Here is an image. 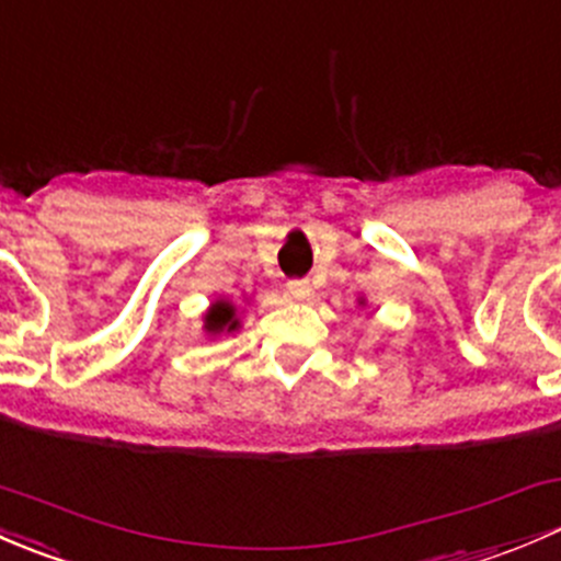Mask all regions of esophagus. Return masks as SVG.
<instances>
[{"label":"esophagus","mask_w":561,"mask_h":561,"mask_svg":"<svg viewBox=\"0 0 561 561\" xmlns=\"http://www.w3.org/2000/svg\"><path fill=\"white\" fill-rule=\"evenodd\" d=\"M287 293H290L296 301H309V296H312V285H309V279H293L287 282Z\"/></svg>","instance_id":"esophagus-1"}]
</instances>
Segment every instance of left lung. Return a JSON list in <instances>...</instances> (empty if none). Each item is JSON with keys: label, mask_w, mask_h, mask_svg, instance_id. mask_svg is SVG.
<instances>
[{"label": "left lung", "mask_w": 561, "mask_h": 561, "mask_svg": "<svg viewBox=\"0 0 561 561\" xmlns=\"http://www.w3.org/2000/svg\"><path fill=\"white\" fill-rule=\"evenodd\" d=\"M358 304H366V301H364V298H360V301H358Z\"/></svg>", "instance_id": "obj_1"}]
</instances>
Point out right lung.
Here are the masks:
<instances>
[{
	"instance_id": "obj_1",
	"label": "right lung",
	"mask_w": 561,
	"mask_h": 561,
	"mask_svg": "<svg viewBox=\"0 0 561 561\" xmlns=\"http://www.w3.org/2000/svg\"><path fill=\"white\" fill-rule=\"evenodd\" d=\"M239 309H236L233 301H225V298L214 301L211 307L206 309V314H203V331H206L208 336H217V333L225 331H239Z\"/></svg>"
}]
</instances>
